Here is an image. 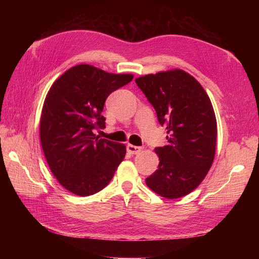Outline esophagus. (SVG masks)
Here are the masks:
<instances>
[{"label": "esophagus", "mask_w": 259, "mask_h": 259, "mask_svg": "<svg viewBox=\"0 0 259 259\" xmlns=\"http://www.w3.org/2000/svg\"><path fill=\"white\" fill-rule=\"evenodd\" d=\"M126 149H127V152L131 153V154H137V153H139L140 151H142V148L136 147V146H133V145H127Z\"/></svg>", "instance_id": "obj_1"}]
</instances>
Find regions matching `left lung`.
Returning a JSON list of instances; mask_svg holds the SVG:
<instances>
[{"label": "left lung", "instance_id": "1", "mask_svg": "<svg viewBox=\"0 0 259 259\" xmlns=\"http://www.w3.org/2000/svg\"><path fill=\"white\" fill-rule=\"evenodd\" d=\"M167 130V146L155 148L159 166L146 185L165 199L193 191L205 178L216 151L217 122L202 85L182 69L135 80Z\"/></svg>", "mask_w": 259, "mask_h": 259}]
</instances>
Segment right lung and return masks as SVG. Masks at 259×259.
Wrapping results in <instances>:
<instances>
[{"label": "right lung", "instance_id": "add662e5", "mask_svg": "<svg viewBox=\"0 0 259 259\" xmlns=\"http://www.w3.org/2000/svg\"><path fill=\"white\" fill-rule=\"evenodd\" d=\"M133 77L76 65L53 83L45 97L40 120L45 159L58 183L75 195L103 190L126 154L125 145L93 131L106 127L101 112L107 97Z\"/></svg>", "mask_w": 259, "mask_h": 259}]
</instances>
